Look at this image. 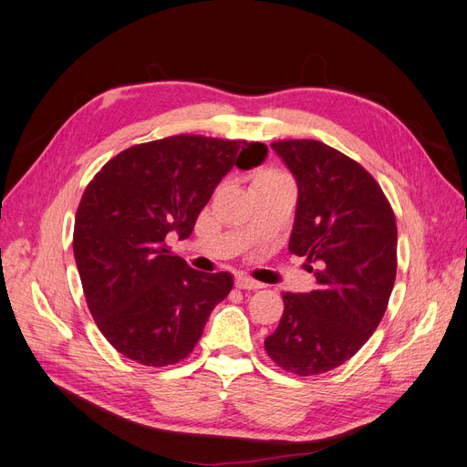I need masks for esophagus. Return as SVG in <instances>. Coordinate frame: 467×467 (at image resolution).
<instances>
[{
    "label": "esophagus",
    "instance_id": "34e87169",
    "mask_svg": "<svg viewBox=\"0 0 467 467\" xmlns=\"http://www.w3.org/2000/svg\"><path fill=\"white\" fill-rule=\"evenodd\" d=\"M235 286H237L239 290H257V288H263L261 282L253 280V278H249V276H245V275H237V276H235Z\"/></svg>",
    "mask_w": 467,
    "mask_h": 467
}]
</instances>
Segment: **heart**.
I'll return each instance as SVG.
<instances>
[{
	"label": "heart",
	"mask_w": 467,
	"mask_h": 467,
	"mask_svg": "<svg viewBox=\"0 0 467 467\" xmlns=\"http://www.w3.org/2000/svg\"><path fill=\"white\" fill-rule=\"evenodd\" d=\"M280 179H288L285 173L276 171V169H265L257 175L255 185H265V182H273V181H280Z\"/></svg>",
	"instance_id": "b5f03b06"
}]
</instances>
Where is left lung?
<instances>
[{
    "instance_id": "1",
    "label": "left lung",
    "mask_w": 467,
    "mask_h": 467,
    "mask_svg": "<svg viewBox=\"0 0 467 467\" xmlns=\"http://www.w3.org/2000/svg\"><path fill=\"white\" fill-rule=\"evenodd\" d=\"M271 148L298 182L288 249L314 263L317 288L285 292V314L265 350L296 376L329 372L352 358L386 314L398 273V225L376 179L317 140Z\"/></svg>"
}]
</instances>
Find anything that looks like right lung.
<instances>
[{"label":"right lung","mask_w":467,"mask_h":467,"mask_svg":"<svg viewBox=\"0 0 467 467\" xmlns=\"http://www.w3.org/2000/svg\"><path fill=\"white\" fill-rule=\"evenodd\" d=\"M265 158L261 142L179 134L124 150L93 177L74 257L97 327L120 355L155 368L191 355L234 278L194 271L167 235L187 239L222 177Z\"/></svg>","instance_id":"right-lung-1"}]
</instances>
